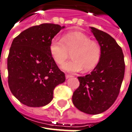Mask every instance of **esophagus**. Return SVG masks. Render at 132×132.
Returning <instances> with one entry per match:
<instances>
[{"label":"esophagus","instance_id":"34e87169","mask_svg":"<svg viewBox=\"0 0 132 132\" xmlns=\"http://www.w3.org/2000/svg\"><path fill=\"white\" fill-rule=\"evenodd\" d=\"M73 76L72 75H66V79H69L70 77H72Z\"/></svg>","mask_w":132,"mask_h":132}]
</instances>
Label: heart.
<instances>
[{
	"label": "heart",
	"instance_id": "1",
	"mask_svg": "<svg viewBox=\"0 0 132 132\" xmlns=\"http://www.w3.org/2000/svg\"><path fill=\"white\" fill-rule=\"evenodd\" d=\"M50 52L57 64H62L72 52V60L62 66L69 72H77L84 70L90 71L99 63L102 49L96 40H91L86 35L80 32L66 33L62 38L55 36L51 40Z\"/></svg>",
	"mask_w": 132,
	"mask_h": 132
}]
</instances>
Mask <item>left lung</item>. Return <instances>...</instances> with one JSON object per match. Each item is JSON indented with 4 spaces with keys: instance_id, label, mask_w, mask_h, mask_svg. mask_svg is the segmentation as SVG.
<instances>
[{
    "instance_id": "obj_1",
    "label": "left lung",
    "mask_w": 132,
    "mask_h": 132,
    "mask_svg": "<svg viewBox=\"0 0 132 132\" xmlns=\"http://www.w3.org/2000/svg\"><path fill=\"white\" fill-rule=\"evenodd\" d=\"M90 28L101 47V57L90 74L78 77L80 85L73 93L72 102L79 111L97 114L109 109L118 97L125 62L121 48L111 35Z\"/></svg>"
}]
</instances>
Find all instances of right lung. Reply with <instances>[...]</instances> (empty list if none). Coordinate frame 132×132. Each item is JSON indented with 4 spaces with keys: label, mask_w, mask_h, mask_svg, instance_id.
Wrapping results in <instances>:
<instances>
[{
    "label": "right lung",
    "mask_w": 132,
    "mask_h": 132,
    "mask_svg": "<svg viewBox=\"0 0 132 132\" xmlns=\"http://www.w3.org/2000/svg\"><path fill=\"white\" fill-rule=\"evenodd\" d=\"M64 28L42 23L21 32L13 40L7 58L9 87L23 104H48L55 87L66 80L49 49L51 39Z\"/></svg>",
    "instance_id": "obj_1"
}]
</instances>
